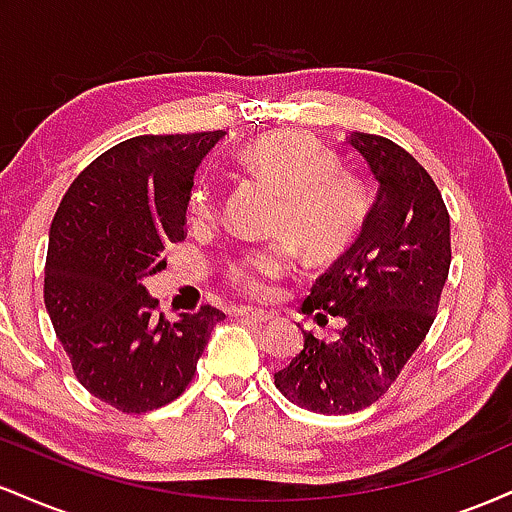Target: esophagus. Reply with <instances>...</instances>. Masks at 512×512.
<instances>
[{
	"label": "esophagus",
	"mask_w": 512,
	"mask_h": 512,
	"mask_svg": "<svg viewBox=\"0 0 512 512\" xmlns=\"http://www.w3.org/2000/svg\"><path fill=\"white\" fill-rule=\"evenodd\" d=\"M238 317L245 322H252V325H267V322L274 320V315L267 313V310H250V308H240Z\"/></svg>",
	"instance_id": "34e87169"
}]
</instances>
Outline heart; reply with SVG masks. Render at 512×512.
<instances>
[{
	"mask_svg": "<svg viewBox=\"0 0 512 512\" xmlns=\"http://www.w3.org/2000/svg\"><path fill=\"white\" fill-rule=\"evenodd\" d=\"M243 166L279 192L272 233L286 236L228 264V281L245 298H264L269 284L291 269L294 245L308 260H332L361 233L368 214L366 190L354 175L339 170L337 156L305 132L264 134L243 149ZM216 211V187L197 180L187 214L204 223Z\"/></svg>",
	"mask_w": 512,
	"mask_h": 512,
	"instance_id": "1",
	"label": "heart"
}]
</instances>
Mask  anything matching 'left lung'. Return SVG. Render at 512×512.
<instances>
[{"label":"left lung","mask_w":512,"mask_h":512,"mask_svg":"<svg viewBox=\"0 0 512 512\" xmlns=\"http://www.w3.org/2000/svg\"><path fill=\"white\" fill-rule=\"evenodd\" d=\"M346 144L368 163L378 199L303 303L305 313L339 315L344 327L332 342L303 332V349L274 373L286 399L330 416L370 407L395 383L436 320L450 269V216L426 168L378 134L354 132Z\"/></svg>","instance_id":"left-lung-1"}]
</instances>
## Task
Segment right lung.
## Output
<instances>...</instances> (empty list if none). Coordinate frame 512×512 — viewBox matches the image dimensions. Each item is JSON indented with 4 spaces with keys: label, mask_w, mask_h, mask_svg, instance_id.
<instances>
[{
    "label": "right lung",
    "mask_w": 512,
    "mask_h": 512,
    "mask_svg": "<svg viewBox=\"0 0 512 512\" xmlns=\"http://www.w3.org/2000/svg\"><path fill=\"white\" fill-rule=\"evenodd\" d=\"M226 132L144 134L79 173L50 226L45 308L79 383L110 407L142 414L180 397L221 310L175 322L144 279L185 238L195 170Z\"/></svg>",
    "instance_id": "right-lung-1"
}]
</instances>
